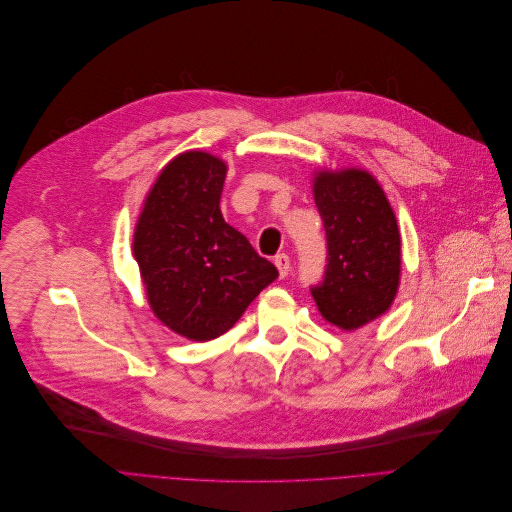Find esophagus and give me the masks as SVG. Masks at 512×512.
<instances>
[{"instance_id": "esophagus-1", "label": "esophagus", "mask_w": 512, "mask_h": 512, "mask_svg": "<svg viewBox=\"0 0 512 512\" xmlns=\"http://www.w3.org/2000/svg\"><path fill=\"white\" fill-rule=\"evenodd\" d=\"M275 264H277L281 279L287 277V273H289V256H287V254H277V256H275Z\"/></svg>"}]
</instances>
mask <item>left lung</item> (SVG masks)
Wrapping results in <instances>:
<instances>
[{"label": "left lung", "mask_w": 512, "mask_h": 512, "mask_svg": "<svg viewBox=\"0 0 512 512\" xmlns=\"http://www.w3.org/2000/svg\"><path fill=\"white\" fill-rule=\"evenodd\" d=\"M314 202L327 237L323 281L310 287L321 314L358 329L394 302L400 283V231L392 206L367 170L321 173Z\"/></svg>", "instance_id": "left-lung-1"}]
</instances>
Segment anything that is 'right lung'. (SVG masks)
<instances>
[{
	"mask_svg": "<svg viewBox=\"0 0 512 512\" xmlns=\"http://www.w3.org/2000/svg\"><path fill=\"white\" fill-rule=\"evenodd\" d=\"M227 166L206 152L168 162L145 200L133 254L148 302L175 333L208 342L229 331L279 271L225 223Z\"/></svg>",
	"mask_w": 512,
	"mask_h": 512,
	"instance_id": "1",
	"label": "right lung"
}]
</instances>
